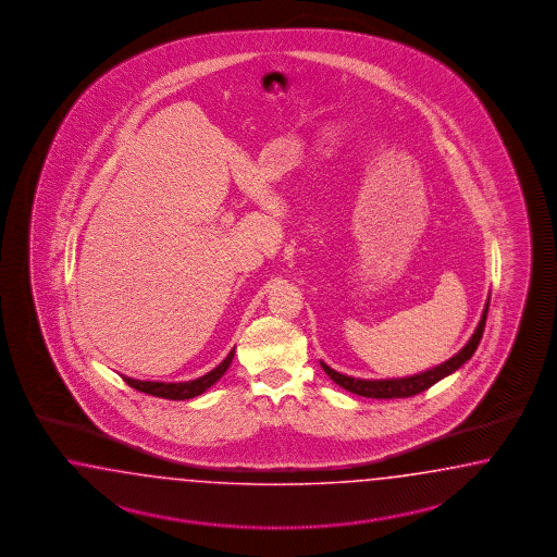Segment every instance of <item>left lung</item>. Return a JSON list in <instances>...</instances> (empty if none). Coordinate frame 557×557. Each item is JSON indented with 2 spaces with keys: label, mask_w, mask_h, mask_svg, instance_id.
<instances>
[{
  "label": "left lung",
  "mask_w": 557,
  "mask_h": 557,
  "mask_svg": "<svg viewBox=\"0 0 557 557\" xmlns=\"http://www.w3.org/2000/svg\"><path fill=\"white\" fill-rule=\"evenodd\" d=\"M488 306L490 300L484 306L482 321L478 324L472 338L468 341V345L459 354L454 355L449 361L441 363V366L433 368V370L424 371V373H419V375H412V377H403V380H355V377H349V375H343L338 371L331 370L326 363L321 361L322 370L326 371L329 377L335 384H338L341 388L349 389V392H354L357 396H366V398H408V396L421 394L424 389L431 388L433 384H437L438 380H443L445 375H449L457 368H461L472 357L473 351L480 345L484 326H486Z\"/></svg>",
  "instance_id": "obj_1"
}]
</instances>
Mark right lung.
<instances>
[{"label":"right lung","instance_id":"obj_1","mask_svg":"<svg viewBox=\"0 0 557 557\" xmlns=\"http://www.w3.org/2000/svg\"><path fill=\"white\" fill-rule=\"evenodd\" d=\"M235 357V349L231 354L226 355V359L220 363L219 368L206 373L198 380H191V382H182V384H163V382H143V380H133V377H122L131 388L138 389V392H145V394H151L157 398H168V400H189L194 396H200L202 392L214 386L219 382L220 377L224 375V371L228 370L231 361Z\"/></svg>","mask_w":557,"mask_h":557}]
</instances>
